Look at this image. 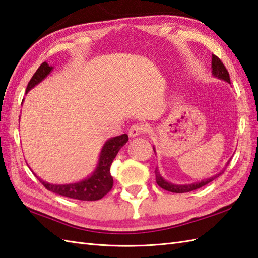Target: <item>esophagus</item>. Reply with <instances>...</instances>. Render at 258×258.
I'll return each instance as SVG.
<instances>
[{"mask_svg": "<svg viewBox=\"0 0 258 258\" xmlns=\"http://www.w3.org/2000/svg\"><path fill=\"white\" fill-rule=\"evenodd\" d=\"M146 130H147V127L145 124H134L131 125L128 134L130 137H138L139 135L144 134Z\"/></svg>", "mask_w": 258, "mask_h": 258, "instance_id": "esophagus-1", "label": "esophagus"}]
</instances>
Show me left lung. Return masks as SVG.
I'll return each mask as SVG.
<instances>
[{
  "label": "left lung",
  "mask_w": 258,
  "mask_h": 258,
  "mask_svg": "<svg viewBox=\"0 0 258 258\" xmlns=\"http://www.w3.org/2000/svg\"><path fill=\"white\" fill-rule=\"evenodd\" d=\"M212 73L213 76L215 78H218L220 79V80H224L226 82H228L230 85V79H229V73L227 71V69H226L225 66L223 64V62L220 61L218 57L216 55L212 56ZM154 151H155V147H154ZM156 152V151H155ZM229 161H227V164H226V166H227L229 164ZM225 168L224 169L216 173V175L210 177V178H207V179H203L202 181H198V182H194V183H186V185H176V183H172V182H169L167 181L164 177H162L160 175V172L158 171V168H156L155 170V173H156V181L157 183H158V186H160L162 189H165V190H168L170 192H176V194H182V192H189V191H192V190H196V189L201 188L205 185H207V183H209L210 181H213L214 179H216L217 177H219L222 173L224 172Z\"/></svg>",
  "instance_id": "obj_1"
}]
</instances>
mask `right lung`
<instances>
[{
    "label": "right lung",
    "mask_w": 258,
    "mask_h": 258,
    "mask_svg": "<svg viewBox=\"0 0 258 258\" xmlns=\"http://www.w3.org/2000/svg\"><path fill=\"white\" fill-rule=\"evenodd\" d=\"M52 70H53V67L49 66V63H42L39 67V69L35 71L33 77L31 78L30 82L28 83L26 93L35 86H38L40 82L43 81L50 75ZM127 141L128 135L125 134L108 139L104 143L101 151H100L96 169L93 170L90 176H88L85 179L78 182L55 185V183H50L42 180L34 172L33 173L48 190L57 194V195L79 199V201H98V199H101L104 195H107L111 190L113 185V178L111 173H110V167H111L112 161L115 158V156H117L118 151L121 149L122 146L127 144Z\"/></svg>",
    "instance_id": "right-lung-1"
}]
</instances>
